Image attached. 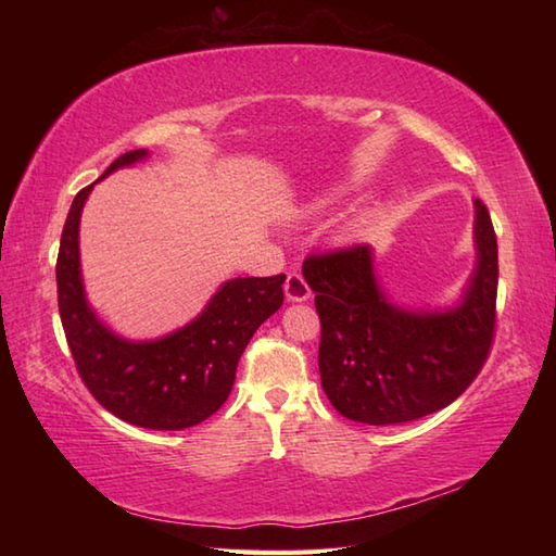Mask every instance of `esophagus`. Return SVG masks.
<instances>
[{"instance_id": "34e87169", "label": "esophagus", "mask_w": 556, "mask_h": 556, "mask_svg": "<svg viewBox=\"0 0 556 556\" xmlns=\"http://www.w3.org/2000/svg\"><path fill=\"white\" fill-rule=\"evenodd\" d=\"M285 293H287V301H291V303H303L311 299V289H308V285H305V279L299 275V271H291V275L287 277Z\"/></svg>"}]
</instances>
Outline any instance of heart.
Wrapping results in <instances>:
<instances>
[{
    "label": "heart",
    "instance_id": "heart-1",
    "mask_svg": "<svg viewBox=\"0 0 556 556\" xmlns=\"http://www.w3.org/2000/svg\"><path fill=\"white\" fill-rule=\"evenodd\" d=\"M329 203H334V198H332V195H325V198H320V200H317V203H315V207H327Z\"/></svg>",
    "mask_w": 556,
    "mask_h": 556
}]
</instances>
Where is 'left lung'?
<instances>
[{
    "label": "left lung",
    "mask_w": 556,
    "mask_h": 556,
    "mask_svg": "<svg viewBox=\"0 0 556 556\" xmlns=\"http://www.w3.org/2000/svg\"><path fill=\"white\" fill-rule=\"evenodd\" d=\"M473 205L476 267L448 308H404L389 299L370 245L303 263L323 323V389L344 418L368 425L418 420L452 404L476 380L492 346L500 267L490 212L480 200Z\"/></svg>",
    "instance_id": "8db88e82"
}]
</instances>
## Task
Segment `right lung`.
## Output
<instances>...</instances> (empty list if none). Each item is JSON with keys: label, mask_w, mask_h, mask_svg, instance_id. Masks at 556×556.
<instances>
[{"label": "right lung", "mask_w": 556, "mask_h": 556, "mask_svg": "<svg viewBox=\"0 0 556 556\" xmlns=\"http://www.w3.org/2000/svg\"><path fill=\"white\" fill-rule=\"evenodd\" d=\"M148 150L116 157L104 176L146 160ZM96 181V184H98ZM90 184L74 198L56 257L59 315L80 380L100 404L138 428L184 430L227 401L248 341L285 303V275L224 281L195 320L150 341L124 339L90 308L80 271L78 227Z\"/></svg>", "instance_id": "right-lung-1"}]
</instances>
